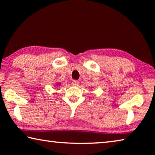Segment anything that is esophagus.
<instances>
[{
    "label": "esophagus",
    "instance_id": "1",
    "mask_svg": "<svg viewBox=\"0 0 155 155\" xmlns=\"http://www.w3.org/2000/svg\"><path fill=\"white\" fill-rule=\"evenodd\" d=\"M71 84L73 86H78V84H79V82H78V80H73L71 82Z\"/></svg>",
    "mask_w": 155,
    "mask_h": 155
}]
</instances>
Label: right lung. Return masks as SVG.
<instances>
[{"label":"right lung","mask_w":155,"mask_h":155,"mask_svg":"<svg viewBox=\"0 0 155 155\" xmlns=\"http://www.w3.org/2000/svg\"><path fill=\"white\" fill-rule=\"evenodd\" d=\"M60 83H57V84H56L57 86H58V85H60Z\"/></svg>","instance_id":"add662e5"}]
</instances>
